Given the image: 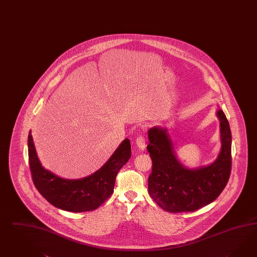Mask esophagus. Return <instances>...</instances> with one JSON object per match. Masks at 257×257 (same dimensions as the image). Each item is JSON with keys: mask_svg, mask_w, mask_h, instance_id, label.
I'll return each mask as SVG.
<instances>
[{"mask_svg": "<svg viewBox=\"0 0 257 257\" xmlns=\"http://www.w3.org/2000/svg\"><path fill=\"white\" fill-rule=\"evenodd\" d=\"M136 145L137 148L139 149V152H143L146 149V141L143 137H139L136 140Z\"/></svg>", "mask_w": 257, "mask_h": 257, "instance_id": "1", "label": "esophagus"}]
</instances>
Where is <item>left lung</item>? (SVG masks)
Returning <instances> with one entry per match:
<instances>
[{
  "label": "left lung",
  "mask_w": 257,
  "mask_h": 257,
  "mask_svg": "<svg viewBox=\"0 0 257 257\" xmlns=\"http://www.w3.org/2000/svg\"><path fill=\"white\" fill-rule=\"evenodd\" d=\"M220 120L221 152L208 166L188 168L177 158L167 128L155 126L148 131L147 150L153 161L149 177V194L167 212L194 211L214 201L228 182L231 172L232 136L222 109Z\"/></svg>",
  "instance_id": "8db88e82"
}]
</instances>
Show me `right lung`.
Segmentation results:
<instances>
[{
    "label": "right lung",
    "instance_id": "1",
    "mask_svg": "<svg viewBox=\"0 0 257 257\" xmlns=\"http://www.w3.org/2000/svg\"><path fill=\"white\" fill-rule=\"evenodd\" d=\"M28 153L33 181L42 196L56 208L84 212L99 208L112 194L117 174L131 157V144L125 139L103 167L78 180L60 178L42 167L31 131Z\"/></svg>",
    "mask_w": 257,
    "mask_h": 257
}]
</instances>
